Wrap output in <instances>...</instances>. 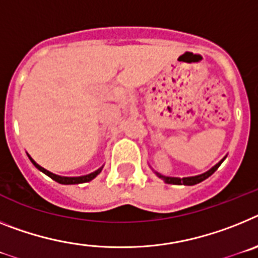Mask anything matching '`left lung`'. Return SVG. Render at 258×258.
I'll return each instance as SVG.
<instances>
[{
    "mask_svg": "<svg viewBox=\"0 0 258 258\" xmlns=\"http://www.w3.org/2000/svg\"><path fill=\"white\" fill-rule=\"evenodd\" d=\"M225 158H226V157H225ZM225 158H222V160L217 163L216 166H213L212 169L208 170L207 172H204V174H200V175H196V176H188V178H174V176H165V175H162V174H160V172H156V174H157V176H160L163 182L167 183V184L195 185V184H197V183H200V182H203V180H205L207 178H209L213 172L216 171V170L218 169L219 166H221V163L225 161Z\"/></svg>",
    "mask_w": 258,
    "mask_h": 258,
    "instance_id": "8db88e82",
    "label": "left lung"
}]
</instances>
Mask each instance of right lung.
I'll return each mask as SVG.
<instances>
[{"label": "right lung", "instance_id": "1", "mask_svg": "<svg viewBox=\"0 0 258 258\" xmlns=\"http://www.w3.org/2000/svg\"><path fill=\"white\" fill-rule=\"evenodd\" d=\"M30 160H31V162H32L33 165H35V166L40 170V171H42L44 174H46L49 178H51L57 183H61V184H79V183L91 182L92 179H95L102 170V167H100V169L96 170V171H93V172H91V174H88V175H83V176H59V175H55V174H53V172L48 171V170L44 169V167L40 166L39 163H36L35 161L31 158V157H30Z\"/></svg>", "mask_w": 258, "mask_h": 258}]
</instances>
